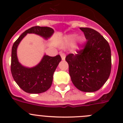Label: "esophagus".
<instances>
[{
	"label": "esophagus",
	"instance_id": "esophagus-1",
	"mask_svg": "<svg viewBox=\"0 0 123 123\" xmlns=\"http://www.w3.org/2000/svg\"><path fill=\"white\" fill-rule=\"evenodd\" d=\"M60 56H61V57H62V59L63 60H65V57H66V56H65V54H64L63 53H60Z\"/></svg>",
	"mask_w": 123,
	"mask_h": 123
}]
</instances>
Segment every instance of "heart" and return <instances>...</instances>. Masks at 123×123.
Wrapping results in <instances>:
<instances>
[{"label":"heart","mask_w":123,"mask_h":123,"mask_svg":"<svg viewBox=\"0 0 123 123\" xmlns=\"http://www.w3.org/2000/svg\"><path fill=\"white\" fill-rule=\"evenodd\" d=\"M77 39V35L76 34H70V35L66 37V41L69 43H72V42H74L76 39ZM78 41L79 42V44H82L84 42V37L82 36H79L78 37Z\"/></svg>","instance_id":"heart-1"}]
</instances>
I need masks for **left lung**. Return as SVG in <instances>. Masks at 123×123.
Here are the masks:
<instances>
[{
	"label": "left lung",
	"instance_id": "1",
	"mask_svg": "<svg viewBox=\"0 0 123 123\" xmlns=\"http://www.w3.org/2000/svg\"><path fill=\"white\" fill-rule=\"evenodd\" d=\"M87 41L84 48L76 54L66 56L69 73L79 91L93 92L100 89L108 80L111 68V49L108 42L97 31L80 28Z\"/></svg>",
	"mask_w": 123,
	"mask_h": 123
}]
</instances>
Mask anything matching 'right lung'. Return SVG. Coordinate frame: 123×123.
<instances>
[{"mask_svg":"<svg viewBox=\"0 0 123 123\" xmlns=\"http://www.w3.org/2000/svg\"><path fill=\"white\" fill-rule=\"evenodd\" d=\"M54 30L49 27L34 26L25 31L14 42L12 49L11 72L14 80L21 89L29 94H40L51 87L53 75L62 60L59 55L50 56L44 55L39 63L32 68L24 67L18 61L17 48L27 34H36L48 39Z\"/></svg>","mask_w":123,"mask_h":123,"instance_id":"add662e5","label":"right lung"}]
</instances>
